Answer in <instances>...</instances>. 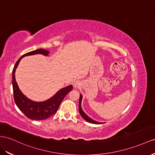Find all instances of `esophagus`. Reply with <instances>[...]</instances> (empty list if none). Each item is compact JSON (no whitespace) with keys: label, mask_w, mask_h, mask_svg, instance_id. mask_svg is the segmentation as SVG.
<instances>
[{"label":"esophagus","mask_w":155,"mask_h":155,"mask_svg":"<svg viewBox=\"0 0 155 155\" xmlns=\"http://www.w3.org/2000/svg\"><path fill=\"white\" fill-rule=\"evenodd\" d=\"M77 86H78V83H75V84H74V87H75V88H77Z\"/></svg>","instance_id":"34e87169"}]
</instances>
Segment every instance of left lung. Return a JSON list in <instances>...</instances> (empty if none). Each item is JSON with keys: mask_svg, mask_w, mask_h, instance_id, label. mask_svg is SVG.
<instances>
[{"mask_svg": "<svg viewBox=\"0 0 155 155\" xmlns=\"http://www.w3.org/2000/svg\"><path fill=\"white\" fill-rule=\"evenodd\" d=\"M82 95L80 94V100H79V104H78V110H79V113H80L81 115L82 116V117L85 120H86L87 122H89L90 123H93V124H104L103 122H98L97 121L94 120L93 119H92L91 118H90L86 114H85V113L83 111V110L82 109L81 107V101H82Z\"/></svg>", "mask_w": 155, "mask_h": 155, "instance_id": "left-lung-1", "label": "left lung"}]
</instances>
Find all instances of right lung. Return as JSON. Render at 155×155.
Returning <instances> with one entry per match:
<instances>
[{
  "mask_svg": "<svg viewBox=\"0 0 155 155\" xmlns=\"http://www.w3.org/2000/svg\"><path fill=\"white\" fill-rule=\"evenodd\" d=\"M49 53V51L48 50L38 49L23 54L17 61L12 71V86L15 103L19 110L27 118L32 119V120H45V119H47L51 115H53L54 114L57 112L63 98L70 91L73 90L72 85L67 86L65 88L59 90L54 96L48 99V100L42 102H36L29 100V98L24 96L21 92V90H19L17 82L15 81V72L22 58L35 54L48 55Z\"/></svg>",
  "mask_w": 155,
  "mask_h": 155,
  "instance_id": "obj_1",
  "label": "right lung"
}]
</instances>
